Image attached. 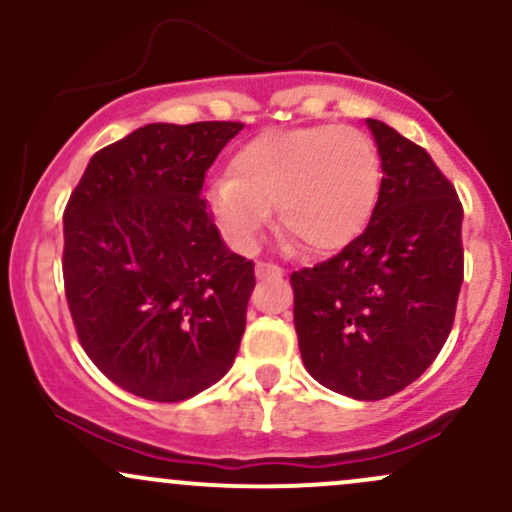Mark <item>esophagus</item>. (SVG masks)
Segmentation results:
<instances>
[{"label":"esophagus","instance_id":"obj_1","mask_svg":"<svg viewBox=\"0 0 512 512\" xmlns=\"http://www.w3.org/2000/svg\"><path fill=\"white\" fill-rule=\"evenodd\" d=\"M255 272H257V279H279V276H284V269L272 262H257Z\"/></svg>","mask_w":512,"mask_h":512}]
</instances>
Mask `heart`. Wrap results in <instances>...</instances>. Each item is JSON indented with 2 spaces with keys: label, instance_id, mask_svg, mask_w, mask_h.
Here are the masks:
<instances>
[{
  "label": "heart",
  "instance_id": "heart-1",
  "mask_svg": "<svg viewBox=\"0 0 512 512\" xmlns=\"http://www.w3.org/2000/svg\"><path fill=\"white\" fill-rule=\"evenodd\" d=\"M231 175L209 180L207 204L236 248L269 219L301 250L332 252L366 228L380 192V156L354 127L267 129L231 156Z\"/></svg>",
  "mask_w": 512,
  "mask_h": 512
}]
</instances>
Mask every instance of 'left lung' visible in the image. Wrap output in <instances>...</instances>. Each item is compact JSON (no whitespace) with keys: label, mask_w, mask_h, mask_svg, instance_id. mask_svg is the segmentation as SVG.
<instances>
[{"label":"left lung","mask_w":512,"mask_h":512,"mask_svg":"<svg viewBox=\"0 0 512 512\" xmlns=\"http://www.w3.org/2000/svg\"><path fill=\"white\" fill-rule=\"evenodd\" d=\"M378 204L332 260L291 274L303 366L339 395L375 402L436 361L460 296L462 204L426 149L370 120Z\"/></svg>","instance_id":"8db88e82"}]
</instances>
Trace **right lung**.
Segmentation results:
<instances>
[{"mask_svg": "<svg viewBox=\"0 0 512 512\" xmlns=\"http://www.w3.org/2000/svg\"><path fill=\"white\" fill-rule=\"evenodd\" d=\"M240 129H134L93 154L64 209V293L79 342L137 397L180 402L236 361L255 264L226 248L202 185Z\"/></svg>", "mask_w": 512, "mask_h": 512, "instance_id": "1", "label": "right lung"}]
</instances>
